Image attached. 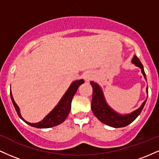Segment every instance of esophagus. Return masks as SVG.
Returning <instances> with one entry per match:
<instances>
[{"label":"esophagus","instance_id":"34e87169","mask_svg":"<svg viewBox=\"0 0 159 159\" xmlns=\"http://www.w3.org/2000/svg\"><path fill=\"white\" fill-rule=\"evenodd\" d=\"M84 79L86 81H89L93 78V75L90 73H85L84 75Z\"/></svg>","mask_w":159,"mask_h":159}]
</instances>
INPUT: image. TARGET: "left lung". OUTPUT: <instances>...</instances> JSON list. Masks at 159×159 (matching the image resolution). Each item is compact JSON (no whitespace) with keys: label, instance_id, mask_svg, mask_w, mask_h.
<instances>
[{"label":"left lung","instance_id":"obj_1","mask_svg":"<svg viewBox=\"0 0 159 159\" xmlns=\"http://www.w3.org/2000/svg\"><path fill=\"white\" fill-rule=\"evenodd\" d=\"M132 63L136 66H138L141 69V72L143 73L144 78L147 80L145 72H144L143 66L141 62L138 59L136 55L134 56L132 60ZM90 84L93 87V97L92 102H91V109L93 113L96 117L98 118L102 123L106 124L109 126L114 128H121L125 127L126 125L132 123L134 120L139 116L144 105H145L147 99L143 102L140 107L137 110L128 114H120L117 112L113 110L111 107L107 105L104 97L103 92L101 87L98 84L93 81H90ZM147 96H148V87L147 88Z\"/></svg>","mask_w":159,"mask_h":159}]
</instances>
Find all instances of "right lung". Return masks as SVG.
<instances>
[{
    "label": "right lung",
    "instance_id": "1",
    "mask_svg": "<svg viewBox=\"0 0 159 159\" xmlns=\"http://www.w3.org/2000/svg\"><path fill=\"white\" fill-rule=\"evenodd\" d=\"M84 83V80H78V81L72 82L71 84L70 87H69L68 90H67L66 92L65 93V94L63 95V97H62L61 101L57 105V106L42 121L36 123H28V122L25 121L23 119L22 116H21V114H20L19 107L16 105V102L14 101L12 93L11 92L10 97L11 100L12 102V104H13L14 107H15L16 112H17L19 117L24 122H25L27 124L31 125L33 127L39 128V129H47V128L56 126V125L63 123L66 119V117L68 116L71 110V103H72V98H73L75 94L76 93V91H77L78 87Z\"/></svg>",
    "mask_w": 159,
    "mask_h": 159
}]
</instances>
